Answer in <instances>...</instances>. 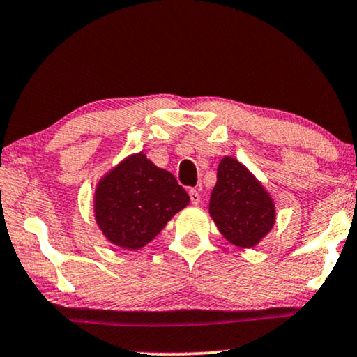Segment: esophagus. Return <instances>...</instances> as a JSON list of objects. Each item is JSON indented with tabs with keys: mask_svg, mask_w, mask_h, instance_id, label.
Wrapping results in <instances>:
<instances>
[{
	"mask_svg": "<svg viewBox=\"0 0 357 357\" xmlns=\"http://www.w3.org/2000/svg\"><path fill=\"white\" fill-rule=\"evenodd\" d=\"M189 197H190L192 205H199V203H200V194H199V190H197V189H190V190H189Z\"/></svg>",
	"mask_w": 357,
	"mask_h": 357,
	"instance_id": "esophagus-1",
	"label": "esophagus"
}]
</instances>
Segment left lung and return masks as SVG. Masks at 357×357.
Wrapping results in <instances>:
<instances>
[{
	"label": "left lung",
	"mask_w": 357,
	"mask_h": 357,
	"mask_svg": "<svg viewBox=\"0 0 357 357\" xmlns=\"http://www.w3.org/2000/svg\"><path fill=\"white\" fill-rule=\"evenodd\" d=\"M209 214L224 238L240 248H252L275 224V203L245 165L224 157L209 199Z\"/></svg>",
	"instance_id": "1"
}]
</instances>
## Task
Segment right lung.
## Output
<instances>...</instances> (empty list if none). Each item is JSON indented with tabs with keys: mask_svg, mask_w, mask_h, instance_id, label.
I'll list each match as a JSON object with an SVG mask.
<instances>
[{
	"mask_svg": "<svg viewBox=\"0 0 357 357\" xmlns=\"http://www.w3.org/2000/svg\"><path fill=\"white\" fill-rule=\"evenodd\" d=\"M188 205V192L176 178L143 152L127 157L101 178L93 202L95 219L107 241L130 251L154 240Z\"/></svg>",
	"mask_w": 357,
	"mask_h": 357,
	"instance_id": "obj_1",
	"label": "right lung"
}]
</instances>
